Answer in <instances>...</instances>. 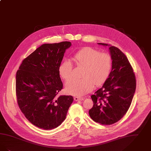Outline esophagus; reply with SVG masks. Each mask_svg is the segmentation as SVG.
<instances>
[{"label": "esophagus", "mask_w": 151, "mask_h": 151, "mask_svg": "<svg viewBox=\"0 0 151 151\" xmlns=\"http://www.w3.org/2000/svg\"><path fill=\"white\" fill-rule=\"evenodd\" d=\"M74 100L75 101H83L84 99L82 97H75L74 98Z\"/></svg>", "instance_id": "34e87169"}]
</instances>
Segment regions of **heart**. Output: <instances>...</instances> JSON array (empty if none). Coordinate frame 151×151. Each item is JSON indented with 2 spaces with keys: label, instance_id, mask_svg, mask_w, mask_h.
<instances>
[{
  "label": "heart",
  "instance_id": "b5f03b06",
  "mask_svg": "<svg viewBox=\"0 0 151 151\" xmlns=\"http://www.w3.org/2000/svg\"><path fill=\"white\" fill-rule=\"evenodd\" d=\"M73 60L77 66L83 67L80 79L73 78L66 84V90L72 95L83 96L92 91L94 85L100 86L109 78L112 68L111 56L91 47H85L73 55ZM59 74L65 80L71 78L73 64L70 60L62 62L59 67Z\"/></svg>",
  "mask_w": 151,
  "mask_h": 151
}]
</instances>
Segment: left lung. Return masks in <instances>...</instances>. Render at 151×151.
Instances as JSON below:
<instances>
[{"label": "left lung", "mask_w": 151, "mask_h": 151, "mask_svg": "<svg viewBox=\"0 0 151 151\" xmlns=\"http://www.w3.org/2000/svg\"><path fill=\"white\" fill-rule=\"evenodd\" d=\"M109 49L112 70L102 87L91 96L93 106L89 111L93 120L104 125L115 124L126 114L136 89L135 75L127 56L114 46Z\"/></svg>", "instance_id": "obj_1"}]
</instances>
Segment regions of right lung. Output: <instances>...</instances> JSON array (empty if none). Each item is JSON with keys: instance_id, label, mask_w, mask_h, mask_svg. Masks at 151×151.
<instances>
[{"instance_id": "obj_1", "label": "right lung", "mask_w": 151, "mask_h": 151, "mask_svg": "<svg viewBox=\"0 0 151 151\" xmlns=\"http://www.w3.org/2000/svg\"><path fill=\"white\" fill-rule=\"evenodd\" d=\"M70 42L44 44L22 60L16 73L18 107L32 124L44 130L60 125L73 101L58 95L63 88L59 67Z\"/></svg>"}]
</instances>
